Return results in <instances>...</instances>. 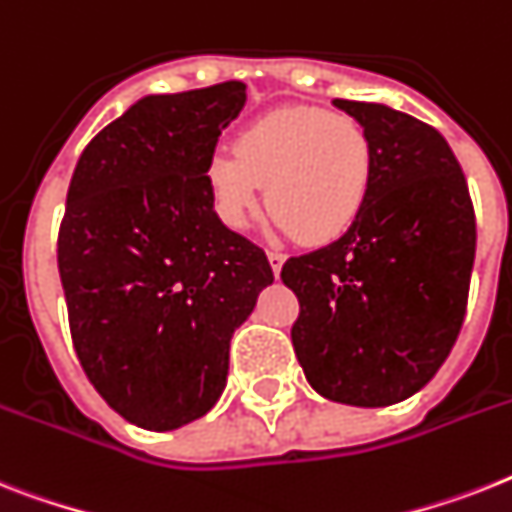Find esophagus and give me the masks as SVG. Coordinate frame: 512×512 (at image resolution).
<instances>
[{
	"instance_id": "obj_1",
	"label": "esophagus",
	"mask_w": 512,
	"mask_h": 512,
	"mask_svg": "<svg viewBox=\"0 0 512 512\" xmlns=\"http://www.w3.org/2000/svg\"><path fill=\"white\" fill-rule=\"evenodd\" d=\"M268 263H270V268H273V276H281V268H284V263H286V257L281 255V252H268Z\"/></svg>"
}]
</instances>
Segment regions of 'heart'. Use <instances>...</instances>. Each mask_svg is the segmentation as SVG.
Instances as JSON below:
<instances>
[{
	"label": "heart",
	"instance_id": "1",
	"mask_svg": "<svg viewBox=\"0 0 512 512\" xmlns=\"http://www.w3.org/2000/svg\"><path fill=\"white\" fill-rule=\"evenodd\" d=\"M373 178V144L350 115L323 107H276L244 128L234 149H215L205 168L218 218L244 228L268 205L276 228L310 244L347 234L363 213Z\"/></svg>",
	"mask_w": 512,
	"mask_h": 512
}]
</instances>
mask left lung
<instances>
[{
    "mask_svg": "<svg viewBox=\"0 0 512 512\" xmlns=\"http://www.w3.org/2000/svg\"><path fill=\"white\" fill-rule=\"evenodd\" d=\"M373 144L363 213L342 239L286 260L292 344L331 402L386 407L421 392L463 326L476 218L460 162L436 128L381 102L334 99Z\"/></svg>",
    "mask_w": 512,
    "mask_h": 512,
    "instance_id": "8db88e82",
    "label": "left lung"
}]
</instances>
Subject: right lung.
I'll return each instance as SVG.
<instances>
[{
  "instance_id": "obj_1",
  "label": "right lung",
  "mask_w": 512,
  "mask_h": 512,
  "mask_svg": "<svg viewBox=\"0 0 512 512\" xmlns=\"http://www.w3.org/2000/svg\"><path fill=\"white\" fill-rule=\"evenodd\" d=\"M244 105L242 81L147 94L89 141L70 181L57 242L70 334L94 389L139 429L213 410L231 336L273 284L205 181Z\"/></svg>"
}]
</instances>
